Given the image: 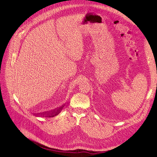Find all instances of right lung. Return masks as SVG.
<instances>
[{"mask_svg":"<svg viewBox=\"0 0 157 157\" xmlns=\"http://www.w3.org/2000/svg\"><path fill=\"white\" fill-rule=\"evenodd\" d=\"M63 109V107H61L57 109H54L53 111H51L50 112H47V113H42L40 114H39V116L41 117H53L56 115H58V114L61 112V109Z\"/></svg>","mask_w":157,"mask_h":157,"instance_id":"add662e5","label":"right lung"}]
</instances>
